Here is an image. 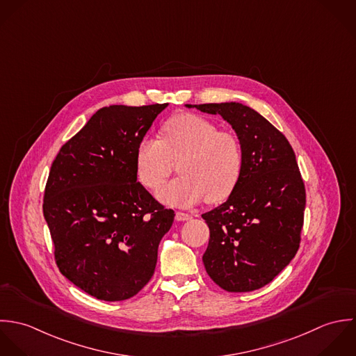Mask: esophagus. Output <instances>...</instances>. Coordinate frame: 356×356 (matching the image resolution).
I'll return each mask as SVG.
<instances>
[{"instance_id": "esophagus-1", "label": "esophagus", "mask_w": 356, "mask_h": 356, "mask_svg": "<svg viewBox=\"0 0 356 356\" xmlns=\"http://www.w3.org/2000/svg\"><path fill=\"white\" fill-rule=\"evenodd\" d=\"M193 216L188 213H184V212H177L176 213V220L177 221H187V220H190Z\"/></svg>"}]
</instances>
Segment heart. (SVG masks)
Instances as JSON below:
<instances>
[{"instance_id":"heart-1","label":"heart","mask_w":356,"mask_h":356,"mask_svg":"<svg viewBox=\"0 0 356 356\" xmlns=\"http://www.w3.org/2000/svg\"><path fill=\"white\" fill-rule=\"evenodd\" d=\"M176 163L181 176L158 193L162 202L180 208L205 198L221 202L241 177L242 145L234 134L221 132L204 117L179 114L162 125L161 139L144 138L136 154L139 179L149 190H158Z\"/></svg>"}]
</instances>
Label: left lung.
I'll return each instance as SVG.
<instances>
[{"mask_svg":"<svg viewBox=\"0 0 356 356\" xmlns=\"http://www.w3.org/2000/svg\"><path fill=\"white\" fill-rule=\"evenodd\" d=\"M194 107L221 115L236 132L243 154L242 173L228 200L202 214L211 231L204 266L227 291L260 289L300 248L305 187L294 151L282 132L248 106L231 102Z\"/></svg>","mask_w":356,"mask_h":356,"instance_id":"8db88e82","label":"left lung"}]
</instances>
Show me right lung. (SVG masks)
Instances as JSON below:
<instances>
[{
	"instance_id": "add662e5",
	"label": "right lung",
	"mask_w": 356,
	"mask_h": 356,
	"mask_svg": "<svg viewBox=\"0 0 356 356\" xmlns=\"http://www.w3.org/2000/svg\"><path fill=\"white\" fill-rule=\"evenodd\" d=\"M168 106L100 108L52 162L44 217L59 271L104 301L138 294L156 266L158 245L175 212L138 181L136 154Z\"/></svg>"
}]
</instances>
